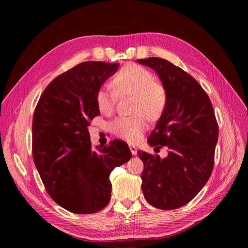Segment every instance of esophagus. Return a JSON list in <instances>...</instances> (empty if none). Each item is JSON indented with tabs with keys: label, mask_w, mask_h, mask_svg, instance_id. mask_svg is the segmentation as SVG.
<instances>
[{
	"label": "esophagus",
	"mask_w": 248,
	"mask_h": 248,
	"mask_svg": "<svg viewBox=\"0 0 248 248\" xmlns=\"http://www.w3.org/2000/svg\"><path fill=\"white\" fill-rule=\"evenodd\" d=\"M129 148H130V151L132 153V155H136L138 153V147L134 146V145H129Z\"/></svg>",
	"instance_id": "obj_1"
}]
</instances>
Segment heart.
Returning a JSON list of instances; mask_svg holds the SVG:
<instances>
[{
	"mask_svg": "<svg viewBox=\"0 0 248 248\" xmlns=\"http://www.w3.org/2000/svg\"><path fill=\"white\" fill-rule=\"evenodd\" d=\"M111 89L104 86L96 94L99 110L109 115L115 110L119 95L133 97L131 116L118 117L110 123V130L119 139L138 141L148 128L149 119L157 120L167 106V91L154 76L144 67L129 64L124 66L112 78Z\"/></svg>",
	"mask_w": 248,
	"mask_h": 248,
	"instance_id": "heart-1",
	"label": "heart"
}]
</instances>
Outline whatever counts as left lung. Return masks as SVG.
<instances>
[{"label": "left lung", "mask_w": 248, "mask_h": 248, "mask_svg": "<svg viewBox=\"0 0 248 248\" xmlns=\"http://www.w3.org/2000/svg\"><path fill=\"white\" fill-rule=\"evenodd\" d=\"M138 62L157 72L168 96L148 142L156 149L168 147L169 154L161 159L138 152L144 162L141 190L150 205L177 209L196 197L211 176L218 125L209 96L188 73L160 58Z\"/></svg>", "instance_id": "left-lung-1"}]
</instances>
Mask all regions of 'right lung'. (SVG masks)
Wrapping results in <instances>:
<instances>
[{"instance_id": "add662e5", "label": "right lung", "mask_w": 248, "mask_h": 248, "mask_svg": "<svg viewBox=\"0 0 248 248\" xmlns=\"http://www.w3.org/2000/svg\"><path fill=\"white\" fill-rule=\"evenodd\" d=\"M118 67L96 61L74 66L49 82L34 111L35 166L49 197L72 213L91 214L106 207L110 172L132 156L118 140L94 149L88 130L100 115L96 94Z\"/></svg>"}]
</instances>
